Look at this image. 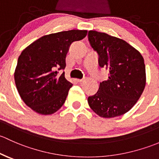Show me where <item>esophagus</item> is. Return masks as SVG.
Listing matches in <instances>:
<instances>
[{
  "instance_id": "34e87169",
  "label": "esophagus",
  "mask_w": 159,
  "mask_h": 159,
  "mask_svg": "<svg viewBox=\"0 0 159 159\" xmlns=\"http://www.w3.org/2000/svg\"><path fill=\"white\" fill-rule=\"evenodd\" d=\"M76 80V82H78V83H82V82L84 81V80H79V79H77Z\"/></svg>"
}]
</instances>
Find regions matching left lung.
<instances>
[{"label": "left lung", "instance_id": "left-lung-1", "mask_svg": "<svg viewBox=\"0 0 159 159\" xmlns=\"http://www.w3.org/2000/svg\"><path fill=\"white\" fill-rule=\"evenodd\" d=\"M89 44L99 55V65L109 71V78L88 97L89 107L102 118L122 116L130 110L146 83L144 59L125 40L106 33L89 30Z\"/></svg>", "mask_w": 159, "mask_h": 159}]
</instances>
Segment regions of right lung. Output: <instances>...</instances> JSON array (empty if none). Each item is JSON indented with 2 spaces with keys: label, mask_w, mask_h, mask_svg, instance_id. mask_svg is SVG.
I'll use <instances>...</instances> for the list:
<instances>
[{
  "label": "right lung",
  "mask_w": 159,
  "mask_h": 159,
  "mask_svg": "<svg viewBox=\"0 0 159 159\" xmlns=\"http://www.w3.org/2000/svg\"><path fill=\"white\" fill-rule=\"evenodd\" d=\"M87 30H71L48 34L35 40L20 55L14 80L21 99L34 112L51 115L62 107L73 84L66 80V56L73 42Z\"/></svg>",
  "instance_id": "right-lung-1"
}]
</instances>
